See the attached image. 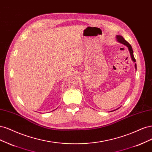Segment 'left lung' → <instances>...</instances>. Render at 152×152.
Returning <instances> with one entry per match:
<instances>
[{
  "label": "left lung",
  "mask_w": 152,
  "mask_h": 152,
  "mask_svg": "<svg viewBox=\"0 0 152 152\" xmlns=\"http://www.w3.org/2000/svg\"><path fill=\"white\" fill-rule=\"evenodd\" d=\"M116 38L117 39V41L119 42L120 43L124 44V45H126L127 47H128V49L129 50V52H130V55H131V58L132 60H133V62H136V59L134 57V55H133V48H132V47L131 45H130V44L127 42L126 40H125L124 38L122 37V36H120V35H117L116 36ZM135 68H136V64H135Z\"/></svg>",
  "instance_id": "obj_1"
}]
</instances>
